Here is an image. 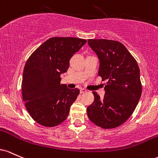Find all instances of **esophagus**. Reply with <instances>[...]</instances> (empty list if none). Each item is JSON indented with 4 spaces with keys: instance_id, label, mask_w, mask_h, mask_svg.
Wrapping results in <instances>:
<instances>
[{
    "instance_id": "1",
    "label": "esophagus",
    "mask_w": 158,
    "mask_h": 158,
    "mask_svg": "<svg viewBox=\"0 0 158 158\" xmlns=\"http://www.w3.org/2000/svg\"><path fill=\"white\" fill-rule=\"evenodd\" d=\"M80 92H81V93H86V89L82 88V89H81Z\"/></svg>"
}]
</instances>
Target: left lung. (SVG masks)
I'll list each match as a JSON object with an SVG mask.
<instances>
[{"label":"left lung","instance_id":"1","mask_svg":"<svg viewBox=\"0 0 158 158\" xmlns=\"http://www.w3.org/2000/svg\"><path fill=\"white\" fill-rule=\"evenodd\" d=\"M99 60L98 75L107 80L104 98L93 92L87 107L90 121L102 128L116 127L131 116L142 94L137 63L123 44L108 40H88Z\"/></svg>","mask_w":158,"mask_h":158}]
</instances>
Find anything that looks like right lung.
Listing matches in <instances>:
<instances>
[{
    "label": "right lung",
    "mask_w": 158,
    "mask_h": 158,
    "mask_svg": "<svg viewBox=\"0 0 158 158\" xmlns=\"http://www.w3.org/2000/svg\"><path fill=\"white\" fill-rule=\"evenodd\" d=\"M86 42L74 37L46 40L27 60L22 77V98L31 117L45 127L66 119L78 89L60 84V74L67 72L69 60Z\"/></svg>",
    "instance_id": "add662e5"
}]
</instances>
